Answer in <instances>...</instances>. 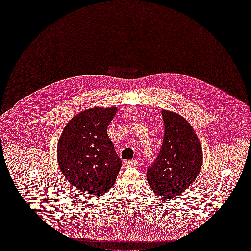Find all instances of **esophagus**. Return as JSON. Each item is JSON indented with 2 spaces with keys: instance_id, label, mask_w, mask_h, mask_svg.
<instances>
[{
  "instance_id": "esophagus-1",
  "label": "esophagus",
  "mask_w": 251,
  "mask_h": 251,
  "mask_svg": "<svg viewBox=\"0 0 251 251\" xmlns=\"http://www.w3.org/2000/svg\"><path fill=\"white\" fill-rule=\"evenodd\" d=\"M138 162L136 160H127L124 163V166L125 167H134V166H137Z\"/></svg>"
}]
</instances>
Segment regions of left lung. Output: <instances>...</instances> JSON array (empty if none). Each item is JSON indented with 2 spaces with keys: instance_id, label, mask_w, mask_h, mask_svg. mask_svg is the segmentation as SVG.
Instances as JSON below:
<instances>
[{
  "instance_id": "8db88e82",
  "label": "left lung",
  "mask_w": 251,
  "mask_h": 251,
  "mask_svg": "<svg viewBox=\"0 0 251 251\" xmlns=\"http://www.w3.org/2000/svg\"><path fill=\"white\" fill-rule=\"evenodd\" d=\"M165 126L158 157L146 177L155 194L174 198L193 184L202 165V151L192 126L180 115L162 111Z\"/></svg>"
}]
</instances>
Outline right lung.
Returning <instances> with one entry per match:
<instances>
[{
	"label": "right lung",
	"mask_w": 251,
	"mask_h": 251,
	"mask_svg": "<svg viewBox=\"0 0 251 251\" xmlns=\"http://www.w3.org/2000/svg\"><path fill=\"white\" fill-rule=\"evenodd\" d=\"M117 108H93L71 119L57 146L63 176L80 191L102 195L115 183L122 167L107 127Z\"/></svg>",
	"instance_id": "obj_1"
}]
</instances>
